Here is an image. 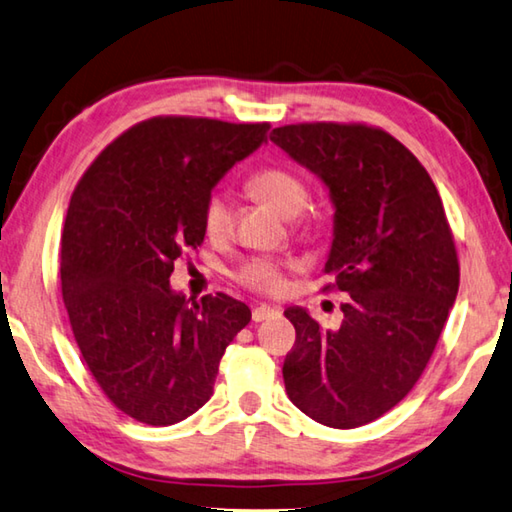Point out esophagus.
<instances>
[{
	"label": "esophagus",
	"mask_w": 512,
	"mask_h": 512,
	"mask_svg": "<svg viewBox=\"0 0 512 512\" xmlns=\"http://www.w3.org/2000/svg\"><path fill=\"white\" fill-rule=\"evenodd\" d=\"M277 311L271 309V306H255L253 309V322H262V320H268L273 318Z\"/></svg>",
	"instance_id": "obj_1"
}]
</instances>
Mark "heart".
Segmentation results:
<instances>
[{"label":"heart","instance_id":"b5f03b06","mask_svg":"<svg viewBox=\"0 0 512 512\" xmlns=\"http://www.w3.org/2000/svg\"><path fill=\"white\" fill-rule=\"evenodd\" d=\"M248 188L259 199L280 210L282 215L293 217L302 230L313 228V219L302 215V210L311 199V188L300 172L286 165H266L250 176ZM203 230L215 241L228 239L235 230V206H232V199L226 190L217 188L206 197V203H203ZM288 266L291 264H284L273 257H253L239 266L237 280L257 293L277 295L286 286L284 268Z\"/></svg>","mask_w":512,"mask_h":512}]
</instances>
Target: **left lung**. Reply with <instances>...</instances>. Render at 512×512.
<instances>
[{"instance_id":"8db88e82","label":"left lung","mask_w":512,"mask_h":512,"mask_svg":"<svg viewBox=\"0 0 512 512\" xmlns=\"http://www.w3.org/2000/svg\"><path fill=\"white\" fill-rule=\"evenodd\" d=\"M271 141L329 188L336 206L322 291L349 293L338 329L300 306L282 374L297 410L336 430L367 425L412 392L459 291V259L425 167L365 123L275 127Z\"/></svg>"}]
</instances>
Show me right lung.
Returning <instances> with one entry per match:
<instances>
[{"label": "right lung", "instance_id": "add662e5", "mask_svg": "<svg viewBox=\"0 0 512 512\" xmlns=\"http://www.w3.org/2000/svg\"><path fill=\"white\" fill-rule=\"evenodd\" d=\"M268 123L156 116L82 174L62 230V297L91 376L138 423L174 425L206 405L219 360L250 322L226 293L170 288L174 262L203 244V203Z\"/></svg>", "mask_w": 512, "mask_h": 512}]
</instances>
